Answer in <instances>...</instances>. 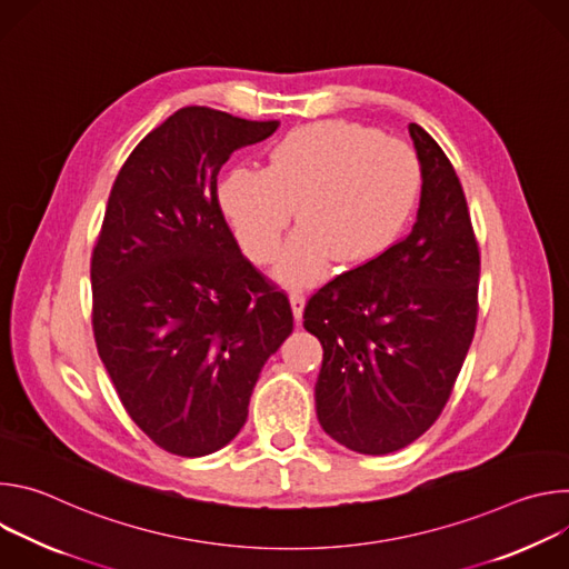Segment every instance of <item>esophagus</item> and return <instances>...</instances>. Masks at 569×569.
I'll return each instance as SVG.
<instances>
[{"label": "esophagus", "instance_id": "obj_1", "mask_svg": "<svg viewBox=\"0 0 569 569\" xmlns=\"http://www.w3.org/2000/svg\"><path fill=\"white\" fill-rule=\"evenodd\" d=\"M290 308H292L295 321L299 323L301 317H303V308H306V297H303L301 290H292V292H290Z\"/></svg>", "mask_w": 569, "mask_h": 569}]
</instances>
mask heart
I'll use <instances>...</instances> for the list:
<instances>
[{"label":"heart","mask_w":569,"mask_h":569,"mask_svg":"<svg viewBox=\"0 0 569 569\" xmlns=\"http://www.w3.org/2000/svg\"><path fill=\"white\" fill-rule=\"evenodd\" d=\"M419 196L417 152L347 121L295 128L274 143L266 169L238 167L218 182V207L254 263L274 259L297 213L274 266L286 286L323 279L336 259L345 268L378 259L410 227Z\"/></svg>","instance_id":"b5f03b06"}]
</instances>
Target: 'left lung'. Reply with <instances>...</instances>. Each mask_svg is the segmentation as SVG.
<instances>
[{"label": "left lung", "mask_w": 569, "mask_h": 569, "mask_svg": "<svg viewBox=\"0 0 569 569\" xmlns=\"http://www.w3.org/2000/svg\"><path fill=\"white\" fill-rule=\"evenodd\" d=\"M408 130L423 178L412 231L303 310L323 349L319 426L362 455L410 446L439 419L477 323L479 250L463 189L441 146L419 123Z\"/></svg>", "instance_id": "left-lung-1"}]
</instances>
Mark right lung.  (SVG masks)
Segmentation results:
<instances>
[{
    "mask_svg": "<svg viewBox=\"0 0 569 569\" xmlns=\"http://www.w3.org/2000/svg\"><path fill=\"white\" fill-rule=\"evenodd\" d=\"M277 128L182 108L137 143L110 191L92 254L97 349L130 419L180 457L240 432L292 333L288 297L240 254L218 207L229 154Z\"/></svg>",
    "mask_w": 569,
    "mask_h": 569,
    "instance_id": "right-lung-1",
    "label": "right lung"
}]
</instances>
